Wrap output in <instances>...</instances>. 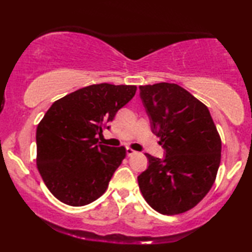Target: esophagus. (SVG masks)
I'll return each instance as SVG.
<instances>
[{
  "mask_svg": "<svg viewBox=\"0 0 252 252\" xmlns=\"http://www.w3.org/2000/svg\"><path fill=\"white\" fill-rule=\"evenodd\" d=\"M126 154H127V156H132V155L136 154V151L133 150L132 148H126Z\"/></svg>",
  "mask_w": 252,
  "mask_h": 252,
  "instance_id": "1",
  "label": "esophagus"
}]
</instances>
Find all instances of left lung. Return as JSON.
<instances>
[{
    "label": "left lung",
    "instance_id": "1",
    "mask_svg": "<svg viewBox=\"0 0 252 252\" xmlns=\"http://www.w3.org/2000/svg\"><path fill=\"white\" fill-rule=\"evenodd\" d=\"M140 97L163 159L146 154L149 166L137 177L144 199L161 215L194 208L216 180L221 140L208 106L177 84L140 86Z\"/></svg>",
    "mask_w": 252,
    "mask_h": 252
}]
</instances>
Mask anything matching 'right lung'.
<instances>
[{
	"label": "right lung",
	"mask_w": 252,
	"mask_h": 252,
	"mask_svg": "<svg viewBox=\"0 0 252 252\" xmlns=\"http://www.w3.org/2000/svg\"><path fill=\"white\" fill-rule=\"evenodd\" d=\"M136 86L98 84L78 89L53 103L36 128V166L57 199L82 206L104 194L124 158L125 147L98 142Z\"/></svg>",
	"instance_id": "add662e5"
}]
</instances>
